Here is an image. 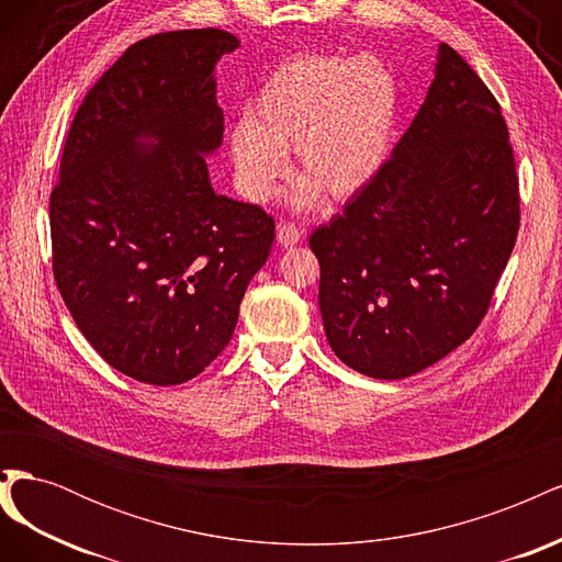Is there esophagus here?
<instances>
[{
    "label": "esophagus",
    "mask_w": 562,
    "mask_h": 562,
    "mask_svg": "<svg viewBox=\"0 0 562 562\" xmlns=\"http://www.w3.org/2000/svg\"><path fill=\"white\" fill-rule=\"evenodd\" d=\"M277 239L281 246H295L300 239H302V229L295 227L293 223H283L279 225V232H277Z\"/></svg>",
    "instance_id": "34e87169"
}]
</instances>
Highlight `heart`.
<instances>
[{"mask_svg":"<svg viewBox=\"0 0 562 562\" xmlns=\"http://www.w3.org/2000/svg\"><path fill=\"white\" fill-rule=\"evenodd\" d=\"M398 110V79L378 56L288 58L229 131L236 184L248 201H267L295 147L304 173L291 192L295 209H312L323 192L337 201L359 194L386 164Z\"/></svg>","mask_w":562,"mask_h":562,"instance_id":"b5f03b06","label":"heart"}]
</instances>
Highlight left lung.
Returning <instances> with one entry per match:
<instances>
[{"mask_svg": "<svg viewBox=\"0 0 562 562\" xmlns=\"http://www.w3.org/2000/svg\"><path fill=\"white\" fill-rule=\"evenodd\" d=\"M520 196L502 108L438 46L427 100L378 178L310 236L335 356L403 380L467 342L514 250Z\"/></svg>", "mask_w": 562, "mask_h": 562, "instance_id": "1", "label": "left lung"}]
</instances>
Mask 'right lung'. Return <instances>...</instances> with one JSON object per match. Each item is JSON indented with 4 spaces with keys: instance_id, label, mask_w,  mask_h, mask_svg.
Wrapping results in <instances>:
<instances>
[{
    "instance_id": "right-lung-1",
    "label": "right lung",
    "mask_w": 562,
    "mask_h": 562,
    "mask_svg": "<svg viewBox=\"0 0 562 562\" xmlns=\"http://www.w3.org/2000/svg\"><path fill=\"white\" fill-rule=\"evenodd\" d=\"M217 27L135 42L83 98L50 192L54 277L77 328L124 375L196 378L227 347L274 220L215 194Z\"/></svg>"
}]
</instances>
